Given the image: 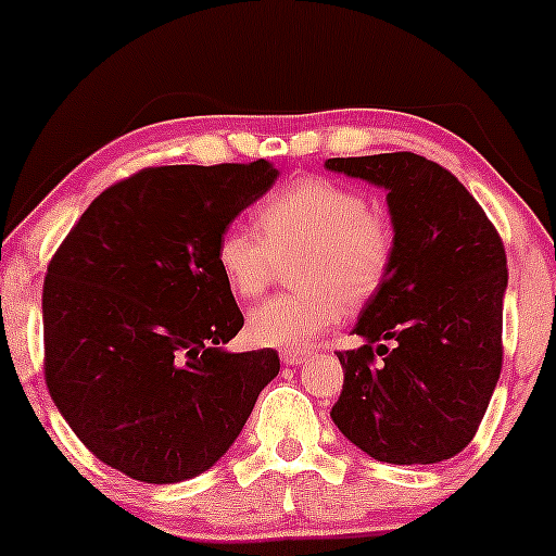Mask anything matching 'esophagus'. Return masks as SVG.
Wrapping results in <instances>:
<instances>
[{
  "mask_svg": "<svg viewBox=\"0 0 556 556\" xmlns=\"http://www.w3.org/2000/svg\"><path fill=\"white\" fill-rule=\"evenodd\" d=\"M279 355H282V361L287 363V366H300V363H303L305 358H308V350H295V348H285L282 350V353H279Z\"/></svg>",
  "mask_w": 556,
  "mask_h": 556,
  "instance_id": "esophagus-1",
  "label": "esophagus"
}]
</instances>
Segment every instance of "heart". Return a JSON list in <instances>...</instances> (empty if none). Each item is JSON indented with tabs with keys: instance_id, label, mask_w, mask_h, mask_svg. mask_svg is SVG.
Here are the masks:
<instances>
[{
	"instance_id": "heart-1",
	"label": "heart",
	"mask_w": 556,
	"mask_h": 556,
	"mask_svg": "<svg viewBox=\"0 0 556 556\" xmlns=\"http://www.w3.org/2000/svg\"><path fill=\"white\" fill-rule=\"evenodd\" d=\"M258 235L229 225L214 245V264L235 298L251 300L269 285L277 258H298L290 282L298 290L256 305L245 331L261 348H300L361 308L387 285L394 264V227L374 212L363 190L324 175H305L266 198Z\"/></svg>"
}]
</instances>
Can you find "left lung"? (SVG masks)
<instances>
[{
  "instance_id": "8db88e82",
  "label": "left lung",
  "mask_w": 556,
  "mask_h": 556,
  "mask_svg": "<svg viewBox=\"0 0 556 556\" xmlns=\"http://www.w3.org/2000/svg\"><path fill=\"white\" fill-rule=\"evenodd\" d=\"M324 167L384 188L397 240L392 274L353 329L363 344L337 353L344 384L331 420L379 463L450 460L476 437L502 371L500 232L465 185L426 156L397 151Z\"/></svg>"
}]
</instances>
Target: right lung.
I'll list each match as a JSON object with an SVG mask.
<instances>
[{"label":"right lung","instance_id":"add662e5","mask_svg":"<svg viewBox=\"0 0 556 556\" xmlns=\"http://www.w3.org/2000/svg\"><path fill=\"white\" fill-rule=\"evenodd\" d=\"M279 172L251 164L149 167L106 188L43 279V376L101 463L146 483L188 481L232 446L277 350L227 353L242 314L216 238Z\"/></svg>","mask_w":556,"mask_h":556}]
</instances>
